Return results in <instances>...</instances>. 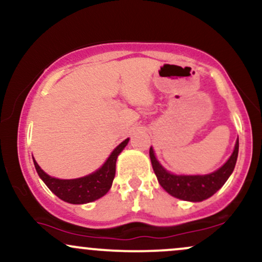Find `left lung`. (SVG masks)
<instances>
[{
	"label": "left lung",
	"instance_id": "8db88e82",
	"mask_svg": "<svg viewBox=\"0 0 262 262\" xmlns=\"http://www.w3.org/2000/svg\"><path fill=\"white\" fill-rule=\"evenodd\" d=\"M237 151H239V139L236 140L235 149L221 169L203 176H177L167 172L164 167L159 164L154 155V150L150 148V160H151L152 169L161 187L166 192H169L171 196L180 198L183 201H192V202H201L207 200L215 193L225 181L229 179L235 167Z\"/></svg>",
	"mask_w": 262,
	"mask_h": 262
}]
</instances>
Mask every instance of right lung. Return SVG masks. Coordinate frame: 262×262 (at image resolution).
Wrapping results in <instances>:
<instances>
[{
  "label": "right lung",
  "mask_w": 262,
  "mask_h": 262,
  "mask_svg": "<svg viewBox=\"0 0 262 262\" xmlns=\"http://www.w3.org/2000/svg\"><path fill=\"white\" fill-rule=\"evenodd\" d=\"M129 138L122 141L111 154L103 166L91 175L75 180H59L50 177L39 167L34 160V166L39 177L43 180L48 188L60 200L73 204L89 203L98 200L110 191L116 175V161L121 151L128 144Z\"/></svg>",
  "instance_id": "1"
}]
</instances>
